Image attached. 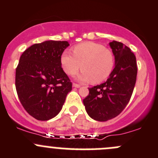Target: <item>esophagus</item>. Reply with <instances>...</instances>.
Segmentation results:
<instances>
[{
    "label": "esophagus",
    "mask_w": 158,
    "mask_h": 158,
    "mask_svg": "<svg viewBox=\"0 0 158 158\" xmlns=\"http://www.w3.org/2000/svg\"><path fill=\"white\" fill-rule=\"evenodd\" d=\"M73 87H74V88H80L81 85H78V84H76V83H73Z\"/></svg>",
    "instance_id": "esophagus-1"
}]
</instances>
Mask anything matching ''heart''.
<instances>
[{"label": "heart", "mask_w": 158, "mask_h": 158, "mask_svg": "<svg viewBox=\"0 0 158 158\" xmlns=\"http://www.w3.org/2000/svg\"><path fill=\"white\" fill-rule=\"evenodd\" d=\"M73 54L65 50L61 55L63 69L68 75L76 73L81 67L83 71L77 79L82 82L98 84L104 81L111 74L115 65L114 56L103 45L86 42L74 46Z\"/></svg>", "instance_id": "b5f03b06"}]
</instances>
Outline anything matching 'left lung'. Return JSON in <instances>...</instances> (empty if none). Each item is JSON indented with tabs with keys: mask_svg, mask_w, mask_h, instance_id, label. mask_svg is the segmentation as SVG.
I'll return each mask as SVG.
<instances>
[{
	"mask_svg": "<svg viewBox=\"0 0 158 158\" xmlns=\"http://www.w3.org/2000/svg\"><path fill=\"white\" fill-rule=\"evenodd\" d=\"M115 66L105 83L89 88L83 100L87 112L93 119L105 122L119 115L129 103L134 89L137 65L134 53L123 43H109Z\"/></svg>",
	"mask_w": 158,
	"mask_h": 158,
	"instance_id": "obj_1",
	"label": "left lung"
}]
</instances>
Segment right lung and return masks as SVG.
<instances>
[{
	"instance_id": "add662e5",
	"label": "right lung",
	"mask_w": 158,
	"mask_h": 158,
	"mask_svg": "<svg viewBox=\"0 0 158 158\" xmlns=\"http://www.w3.org/2000/svg\"><path fill=\"white\" fill-rule=\"evenodd\" d=\"M67 41H45L25 49L15 71L18 96L27 112L46 121L60 112L72 83L61 67Z\"/></svg>"
}]
</instances>
